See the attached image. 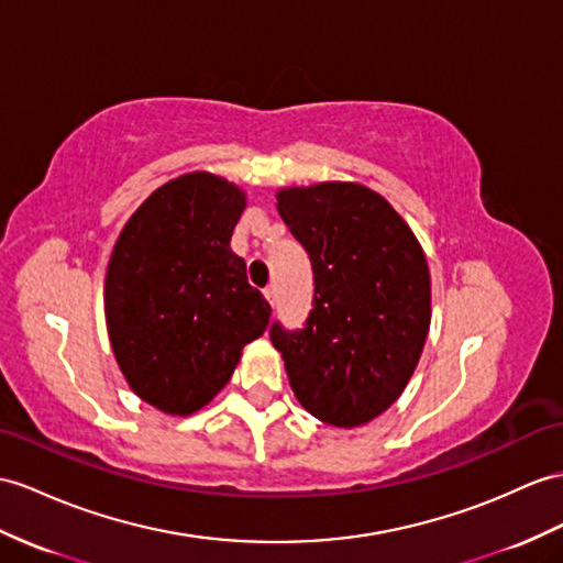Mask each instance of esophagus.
<instances>
[{
    "label": "esophagus",
    "instance_id": "obj_1",
    "mask_svg": "<svg viewBox=\"0 0 563 563\" xmlns=\"http://www.w3.org/2000/svg\"><path fill=\"white\" fill-rule=\"evenodd\" d=\"M265 298L269 300V306H274V286H267V289H265Z\"/></svg>",
    "mask_w": 563,
    "mask_h": 563
}]
</instances>
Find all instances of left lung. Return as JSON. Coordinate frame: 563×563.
<instances>
[{"label": "left lung", "mask_w": 563, "mask_h": 563, "mask_svg": "<svg viewBox=\"0 0 563 563\" xmlns=\"http://www.w3.org/2000/svg\"><path fill=\"white\" fill-rule=\"evenodd\" d=\"M277 208L312 265L300 329L272 322L291 389L336 428L369 422L399 399L428 339L430 269L391 205L358 184L286 188Z\"/></svg>", "instance_id": "1"}]
</instances>
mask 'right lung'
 Instances as JSON below:
<instances>
[{
    "label": "right lung",
    "instance_id": "right-lung-1",
    "mask_svg": "<svg viewBox=\"0 0 563 563\" xmlns=\"http://www.w3.org/2000/svg\"><path fill=\"white\" fill-rule=\"evenodd\" d=\"M241 190L205 172L174 178L123 227L104 312L123 377L143 401L188 416L222 389L272 308L231 251Z\"/></svg>",
    "mask_w": 563,
    "mask_h": 563
}]
</instances>
